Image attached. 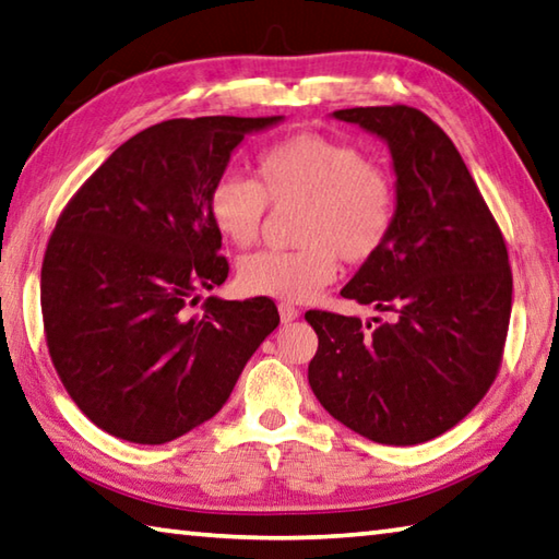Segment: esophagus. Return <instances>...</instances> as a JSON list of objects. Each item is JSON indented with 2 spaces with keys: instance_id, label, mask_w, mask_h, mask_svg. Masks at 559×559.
I'll list each match as a JSON object with an SVG mask.
<instances>
[{
  "instance_id": "34e87169",
  "label": "esophagus",
  "mask_w": 559,
  "mask_h": 559,
  "mask_svg": "<svg viewBox=\"0 0 559 559\" xmlns=\"http://www.w3.org/2000/svg\"><path fill=\"white\" fill-rule=\"evenodd\" d=\"M280 319H282V323H292V321H297L299 319V309L297 307H292V304H280Z\"/></svg>"
}]
</instances>
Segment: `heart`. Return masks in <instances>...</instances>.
Listing matches in <instances>:
<instances>
[{"instance_id": "b5f03b06", "label": "heart", "mask_w": 559, "mask_h": 559, "mask_svg": "<svg viewBox=\"0 0 559 559\" xmlns=\"http://www.w3.org/2000/svg\"><path fill=\"white\" fill-rule=\"evenodd\" d=\"M258 182L224 173L209 189L206 212L228 243H255L267 204L299 206L297 250H260L238 262L236 282L248 297L309 301L347 265H365L392 236L396 189L386 170L360 148L304 131L258 155Z\"/></svg>"}]
</instances>
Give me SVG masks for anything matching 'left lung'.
<instances>
[{"mask_svg": "<svg viewBox=\"0 0 559 559\" xmlns=\"http://www.w3.org/2000/svg\"><path fill=\"white\" fill-rule=\"evenodd\" d=\"M333 116L392 153V236L341 292L389 321L307 311L319 335L309 384L355 433L418 445L457 426L499 372L513 292L507 243L455 143L424 111L396 104Z\"/></svg>", "mask_w": 559, "mask_h": 559, "instance_id": "8db88e82", "label": "left lung"}]
</instances>
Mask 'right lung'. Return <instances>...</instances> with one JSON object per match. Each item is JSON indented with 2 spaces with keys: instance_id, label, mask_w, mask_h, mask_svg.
<instances>
[{
  "instance_id": "1",
  "label": "right lung",
  "mask_w": 559,
  "mask_h": 559,
  "mask_svg": "<svg viewBox=\"0 0 559 559\" xmlns=\"http://www.w3.org/2000/svg\"><path fill=\"white\" fill-rule=\"evenodd\" d=\"M284 116L170 119L119 145L70 199L40 270L50 360L94 426L163 445L228 402L277 329L275 301H226L209 189L248 133Z\"/></svg>"
}]
</instances>
